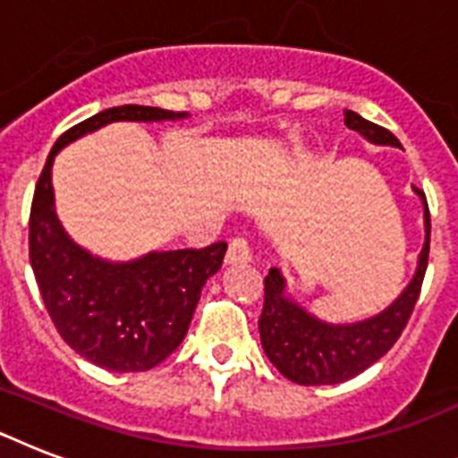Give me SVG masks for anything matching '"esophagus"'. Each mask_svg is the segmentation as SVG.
Instances as JSON below:
<instances>
[{
  "label": "esophagus",
  "mask_w": 458,
  "mask_h": 458,
  "mask_svg": "<svg viewBox=\"0 0 458 458\" xmlns=\"http://www.w3.org/2000/svg\"><path fill=\"white\" fill-rule=\"evenodd\" d=\"M251 259V250L250 244L244 242V240H233L228 247V254H225V264H247Z\"/></svg>",
  "instance_id": "1"
}]
</instances>
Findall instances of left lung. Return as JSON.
<instances>
[{
    "label": "left lung",
    "instance_id": "left-lung-1",
    "mask_svg": "<svg viewBox=\"0 0 458 458\" xmlns=\"http://www.w3.org/2000/svg\"><path fill=\"white\" fill-rule=\"evenodd\" d=\"M344 125L361 132L376 145L399 147V140L387 128L361 118L354 111H344ZM416 192L426 201V244L420 250L419 271L402 297L383 313L354 326H327L285 300V280L278 268H271L264 278V311L259 318V333L266 356L276 369L293 383L335 385L359 376L361 370L387 354L411 318L426 278L430 254V208L426 192Z\"/></svg>",
    "mask_w": 458,
    "mask_h": 458
}]
</instances>
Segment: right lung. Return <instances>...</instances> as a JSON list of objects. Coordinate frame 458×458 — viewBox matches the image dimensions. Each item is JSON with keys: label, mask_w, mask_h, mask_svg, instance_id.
Masks as SVG:
<instances>
[{"label": "right lung", "mask_w": 458, "mask_h": 458, "mask_svg": "<svg viewBox=\"0 0 458 458\" xmlns=\"http://www.w3.org/2000/svg\"><path fill=\"white\" fill-rule=\"evenodd\" d=\"M185 114L125 104L68 128L39 173L30 207V266L54 327L68 347L116 373L149 370L185 337L201 287L223 264L225 242L152 251L132 264H106L64 233L54 211L52 161L59 149L111 121H164Z\"/></svg>", "instance_id": "obj_1"}]
</instances>
